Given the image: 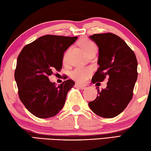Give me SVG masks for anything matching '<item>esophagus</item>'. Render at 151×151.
<instances>
[{"label":"esophagus","instance_id":"obj_1","mask_svg":"<svg viewBox=\"0 0 151 151\" xmlns=\"http://www.w3.org/2000/svg\"><path fill=\"white\" fill-rule=\"evenodd\" d=\"M76 87H77V88H79L80 89H82V90H83V89H84L86 87H85L84 86H83V85H80V84H76L75 85Z\"/></svg>","mask_w":151,"mask_h":151}]
</instances>
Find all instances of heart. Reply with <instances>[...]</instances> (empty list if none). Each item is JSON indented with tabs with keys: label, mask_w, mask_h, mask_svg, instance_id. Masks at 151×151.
<instances>
[{
	"label": "heart",
	"mask_w": 151,
	"mask_h": 151,
	"mask_svg": "<svg viewBox=\"0 0 151 151\" xmlns=\"http://www.w3.org/2000/svg\"><path fill=\"white\" fill-rule=\"evenodd\" d=\"M80 45L86 54H88L93 50H97V47L93 41L88 39H82L80 41ZM69 53V50L65 52L63 56V61L67 62L68 60V56ZM92 73V69L90 67H82V68H76L71 71V78L76 82L79 83H84L86 82L87 79L90 77Z\"/></svg>",
	"instance_id": "b5f03b06"
}]
</instances>
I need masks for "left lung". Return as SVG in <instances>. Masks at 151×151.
I'll return each instance as SVG.
<instances>
[{"instance_id": "1", "label": "left lung", "mask_w": 151, "mask_h": 151, "mask_svg": "<svg viewBox=\"0 0 151 151\" xmlns=\"http://www.w3.org/2000/svg\"><path fill=\"white\" fill-rule=\"evenodd\" d=\"M90 38L99 47V67L92 78V82H101L106 78L108 82L106 88L101 91L98 89V95L88 106L99 116L114 118L123 112L133 97L137 78L136 56L115 34H94Z\"/></svg>"}]
</instances>
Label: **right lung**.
I'll return each instance as SVG.
<instances>
[{
    "label": "right lung",
    "instance_id": "right-lung-1",
    "mask_svg": "<svg viewBox=\"0 0 151 151\" xmlns=\"http://www.w3.org/2000/svg\"><path fill=\"white\" fill-rule=\"evenodd\" d=\"M78 37L47 35L25 45L18 55L15 80L20 101L35 116H54L64 106L68 91L75 82L67 80L56 86L48 76L60 71L64 52Z\"/></svg>",
    "mask_w": 151,
    "mask_h": 151
}]
</instances>
